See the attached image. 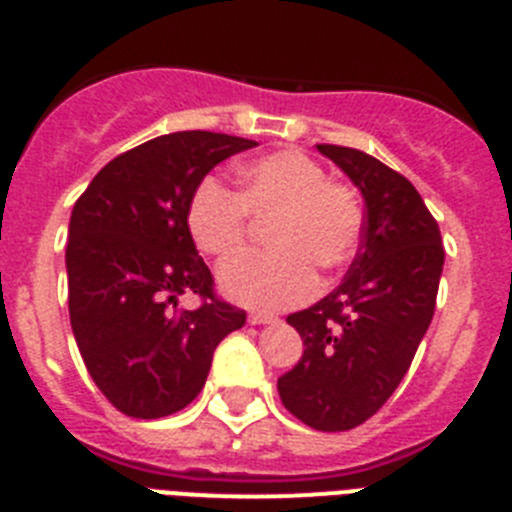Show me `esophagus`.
<instances>
[{"label":"esophagus","mask_w":512,"mask_h":512,"mask_svg":"<svg viewBox=\"0 0 512 512\" xmlns=\"http://www.w3.org/2000/svg\"><path fill=\"white\" fill-rule=\"evenodd\" d=\"M248 323L269 325V323H277V318H274V315H269V312H251V315H248Z\"/></svg>","instance_id":"esophagus-1"}]
</instances>
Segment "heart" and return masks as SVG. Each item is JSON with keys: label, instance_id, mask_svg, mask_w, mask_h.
Listing matches in <instances>:
<instances>
[{"label": "heart", "instance_id": "b5f03b06", "mask_svg": "<svg viewBox=\"0 0 512 512\" xmlns=\"http://www.w3.org/2000/svg\"><path fill=\"white\" fill-rule=\"evenodd\" d=\"M241 192L207 176L192 192L187 228L202 253L230 259L246 246L253 220L271 225L277 253L225 264L217 282L228 300L256 310H284L318 295V269L336 271L361 241V202L348 184L297 148L253 158L238 171Z\"/></svg>", "mask_w": 512, "mask_h": 512}]
</instances>
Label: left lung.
<instances>
[{
	"instance_id": "obj_1",
	"label": "left lung",
	"mask_w": 512,
	"mask_h": 512,
	"mask_svg": "<svg viewBox=\"0 0 512 512\" xmlns=\"http://www.w3.org/2000/svg\"><path fill=\"white\" fill-rule=\"evenodd\" d=\"M364 197V228L346 279L292 312L302 359L277 382L284 408L315 431H351L390 400L436 310L441 230L418 189L356 148L318 146Z\"/></svg>"
}]
</instances>
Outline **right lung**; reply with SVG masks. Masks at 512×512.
Returning a JSON list of instances; mask_svg holds the SVG:
<instances>
[{
	"mask_svg": "<svg viewBox=\"0 0 512 512\" xmlns=\"http://www.w3.org/2000/svg\"><path fill=\"white\" fill-rule=\"evenodd\" d=\"M259 146L184 130L112 158L76 200L66 271L76 346L94 384L130 418H166L205 387L212 354L246 312L212 292L187 207L220 161ZM200 294L197 311L175 297Z\"/></svg>",
	"mask_w": 512,
	"mask_h": 512,
	"instance_id": "right-lung-1",
	"label": "right lung"
}]
</instances>
